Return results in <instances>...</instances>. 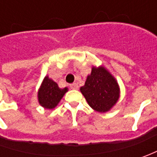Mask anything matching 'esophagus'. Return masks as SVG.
<instances>
[{"label": "esophagus", "instance_id": "34e87169", "mask_svg": "<svg viewBox=\"0 0 157 157\" xmlns=\"http://www.w3.org/2000/svg\"><path fill=\"white\" fill-rule=\"evenodd\" d=\"M70 87H71V89H72V90H78V84L74 83V84H71L70 86Z\"/></svg>", "mask_w": 157, "mask_h": 157}]
</instances>
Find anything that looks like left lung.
<instances>
[{"label": "left lung", "instance_id": "1", "mask_svg": "<svg viewBox=\"0 0 157 157\" xmlns=\"http://www.w3.org/2000/svg\"><path fill=\"white\" fill-rule=\"evenodd\" d=\"M80 92L88 105L100 113L109 111L120 98V86L116 79L103 66H93Z\"/></svg>", "mask_w": 157, "mask_h": 157}]
</instances>
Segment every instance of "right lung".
Wrapping results in <instances>:
<instances>
[{"mask_svg": "<svg viewBox=\"0 0 157 157\" xmlns=\"http://www.w3.org/2000/svg\"><path fill=\"white\" fill-rule=\"evenodd\" d=\"M67 91L68 88H59L56 82L46 76L38 90V102L44 108L53 109L57 106Z\"/></svg>", "mask_w": 157, "mask_h": 157, "instance_id": "right-lung-1", "label": "right lung"}]
</instances>
